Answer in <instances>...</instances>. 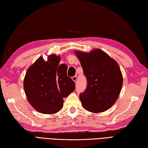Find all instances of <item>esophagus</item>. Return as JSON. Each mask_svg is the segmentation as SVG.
I'll return each mask as SVG.
<instances>
[{
  "instance_id": "34e87169",
  "label": "esophagus",
  "mask_w": 148,
  "mask_h": 148,
  "mask_svg": "<svg viewBox=\"0 0 148 148\" xmlns=\"http://www.w3.org/2000/svg\"><path fill=\"white\" fill-rule=\"evenodd\" d=\"M72 79H73V80L74 81H77V76L76 75H74V76H73V77H72Z\"/></svg>"
}]
</instances>
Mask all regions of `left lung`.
Segmentation results:
<instances>
[{
  "label": "left lung",
  "mask_w": 148,
  "mask_h": 148,
  "mask_svg": "<svg viewBox=\"0 0 148 148\" xmlns=\"http://www.w3.org/2000/svg\"><path fill=\"white\" fill-rule=\"evenodd\" d=\"M86 77L87 86L79 95L86 110L99 113L115 103L121 92L123 78L116 62L105 51L95 49L90 53L75 51Z\"/></svg>",
  "instance_id": "left-lung-1"
}]
</instances>
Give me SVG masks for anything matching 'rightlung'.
Returning a JSON list of instances; mask_svg holds the SVG:
<instances>
[{
  "label": "right lung",
  "instance_id": "add662e5",
  "mask_svg": "<svg viewBox=\"0 0 148 148\" xmlns=\"http://www.w3.org/2000/svg\"><path fill=\"white\" fill-rule=\"evenodd\" d=\"M60 57L51 55L45 61L40 57L29 67L24 79V89L29 103L36 110L53 114L63 107L64 98L75 90V82L67 76L66 64H59Z\"/></svg>",
  "mask_w": 148,
  "mask_h": 148
}]
</instances>
